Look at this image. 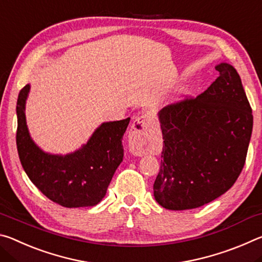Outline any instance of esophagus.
Listing matches in <instances>:
<instances>
[{"label": "esophagus", "instance_id": "esophagus-1", "mask_svg": "<svg viewBox=\"0 0 262 262\" xmlns=\"http://www.w3.org/2000/svg\"><path fill=\"white\" fill-rule=\"evenodd\" d=\"M154 126L152 119L148 114L137 117L133 122L128 142L130 151L136 156H142L150 150L151 147V129Z\"/></svg>", "mask_w": 262, "mask_h": 262}]
</instances>
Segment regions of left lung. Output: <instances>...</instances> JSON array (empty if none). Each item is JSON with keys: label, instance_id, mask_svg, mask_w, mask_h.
Returning <instances> with one entry per match:
<instances>
[{"label": "left lung", "instance_id": "obj_1", "mask_svg": "<svg viewBox=\"0 0 262 262\" xmlns=\"http://www.w3.org/2000/svg\"><path fill=\"white\" fill-rule=\"evenodd\" d=\"M215 68L220 76L206 91L158 113L164 143L154 195L165 209L214 201L232 187L245 164L251 105L237 70L229 63Z\"/></svg>", "mask_w": 262, "mask_h": 262}]
</instances>
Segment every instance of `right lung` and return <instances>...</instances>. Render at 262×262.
<instances>
[{"instance_id":"1","label":"right lung","mask_w":262,"mask_h":262,"mask_svg":"<svg viewBox=\"0 0 262 262\" xmlns=\"http://www.w3.org/2000/svg\"><path fill=\"white\" fill-rule=\"evenodd\" d=\"M30 84L17 99L16 143L25 173L40 192L62 207H92L105 196L115 170L123 158L122 137L130 118L104 122L75 152H43L31 139L26 126L25 103Z\"/></svg>"}]
</instances>
